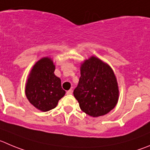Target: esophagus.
Returning <instances> with one entry per match:
<instances>
[{
    "mask_svg": "<svg viewBox=\"0 0 150 150\" xmlns=\"http://www.w3.org/2000/svg\"><path fill=\"white\" fill-rule=\"evenodd\" d=\"M72 93V89H69V90H68L67 92V95H71Z\"/></svg>",
    "mask_w": 150,
    "mask_h": 150,
    "instance_id": "1",
    "label": "esophagus"
}]
</instances>
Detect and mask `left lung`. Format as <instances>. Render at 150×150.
Listing matches in <instances>:
<instances>
[{"label": "left lung", "mask_w": 150, "mask_h": 150, "mask_svg": "<svg viewBox=\"0 0 150 150\" xmlns=\"http://www.w3.org/2000/svg\"><path fill=\"white\" fill-rule=\"evenodd\" d=\"M81 77L73 92L83 112L92 117L104 115L118 101L119 89L112 69L96 56L81 64Z\"/></svg>", "instance_id": "1"}]
</instances>
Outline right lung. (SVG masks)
Returning <instances> with one entry per match:
<instances>
[{
  "label": "right lung",
  "mask_w": 150,
  "mask_h": 150,
  "mask_svg": "<svg viewBox=\"0 0 150 150\" xmlns=\"http://www.w3.org/2000/svg\"><path fill=\"white\" fill-rule=\"evenodd\" d=\"M55 66L50 57H43L35 64L28 76L25 94L36 109L47 112L56 107L65 95L60 78L54 75Z\"/></svg>",
  "instance_id": "obj_1"
}]
</instances>
